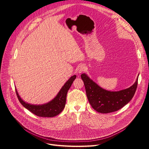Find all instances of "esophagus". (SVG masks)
<instances>
[{"mask_svg": "<svg viewBox=\"0 0 149 149\" xmlns=\"http://www.w3.org/2000/svg\"><path fill=\"white\" fill-rule=\"evenodd\" d=\"M86 69V66L84 64H81L80 65H79L77 68V71L79 73H81L82 72H84Z\"/></svg>", "mask_w": 149, "mask_h": 149, "instance_id": "1", "label": "esophagus"}]
</instances>
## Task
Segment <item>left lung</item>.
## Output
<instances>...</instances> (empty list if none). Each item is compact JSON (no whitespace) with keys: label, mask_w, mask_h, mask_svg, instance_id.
I'll return each instance as SVG.
<instances>
[{"label":"left lung","mask_w":149,"mask_h":149,"mask_svg":"<svg viewBox=\"0 0 149 149\" xmlns=\"http://www.w3.org/2000/svg\"><path fill=\"white\" fill-rule=\"evenodd\" d=\"M86 94L92 108L103 113L115 112L127 104L134 97L138 85V77L133 85L119 91H109L102 88L86 74H81Z\"/></svg>","instance_id":"1"}]
</instances>
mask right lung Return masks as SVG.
<instances>
[{"label": "right lung", "instance_id": "right-lung-1", "mask_svg": "<svg viewBox=\"0 0 149 149\" xmlns=\"http://www.w3.org/2000/svg\"><path fill=\"white\" fill-rule=\"evenodd\" d=\"M76 77V76L74 75L70 78L61 88L56 97L47 103L40 104V105H34V104L26 103L20 98L15 89L17 98L25 108L28 109L35 115L42 117H55L58 115L64 109L65 105L67 92Z\"/></svg>", "mask_w": 149, "mask_h": 149}]
</instances>
